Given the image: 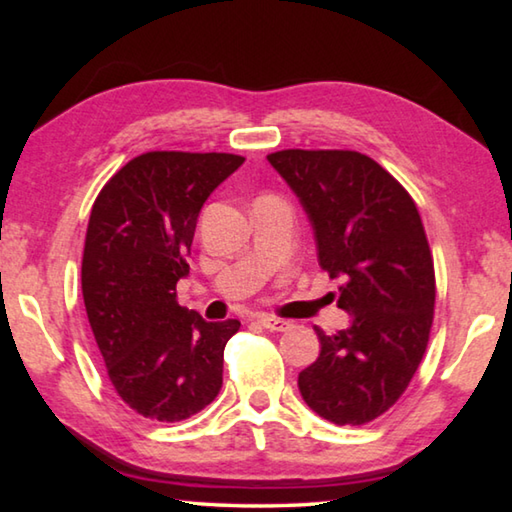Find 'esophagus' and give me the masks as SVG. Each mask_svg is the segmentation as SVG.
Masks as SVG:
<instances>
[{"label":"esophagus","instance_id":"esophagus-1","mask_svg":"<svg viewBox=\"0 0 512 512\" xmlns=\"http://www.w3.org/2000/svg\"><path fill=\"white\" fill-rule=\"evenodd\" d=\"M259 323H262L266 329H271V332H287L291 329V323L284 318H275V316H268V314H259L257 316Z\"/></svg>","mask_w":512,"mask_h":512}]
</instances>
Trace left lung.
Here are the masks:
<instances>
[{
    "label": "left lung",
    "instance_id": "1",
    "mask_svg": "<svg viewBox=\"0 0 512 512\" xmlns=\"http://www.w3.org/2000/svg\"><path fill=\"white\" fill-rule=\"evenodd\" d=\"M314 228L318 264L341 280L350 327L320 341L298 375L302 400L334 424H366L406 391L429 343L436 275L409 192L357 151L287 149L268 155Z\"/></svg>",
    "mask_w": 512,
    "mask_h": 512
}]
</instances>
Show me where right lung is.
I'll return each instance as SVG.
<instances>
[{
    "mask_svg": "<svg viewBox=\"0 0 512 512\" xmlns=\"http://www.w3.org/2000/svg\"><path fill=\"white\" fill-rule=\"evenodd\" d=\"M244 158L151 151L124 164L92 205L81 287L117 395L144 418L180 422L221 391L223 350L241 323L180 307L201 207Z\"/></svg>",
    "mask_w": 512,
    "mask_h": 512,
    "instance_id": "1",
    "label": "right lung"
}]
</instances>
